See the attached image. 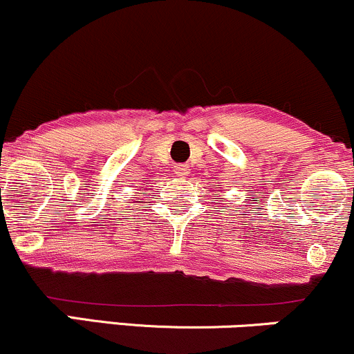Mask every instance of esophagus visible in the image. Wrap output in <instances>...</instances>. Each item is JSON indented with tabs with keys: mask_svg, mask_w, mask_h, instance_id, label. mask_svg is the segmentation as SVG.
<instances>
[{
	"mask_svg": "<svg viewBox=\"0 0 354 354\" xmlns=\"http://www.w3.org/2000/svg\"><path fill=\"white\" fill-rule=\"evenodd\" d=\"M189 167L187 165H184V164H180V165H176V174L178 177H187L189 176Z\"/></svg>",
	"mask_w": 354,
	"mask_h": 354,
	"instance_id": "obj_1",
	"label": "esophagus"
}]
</instances>
